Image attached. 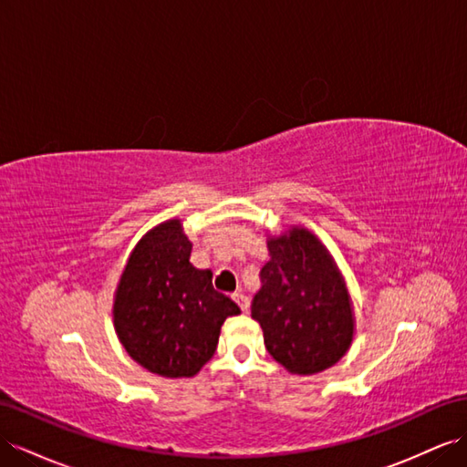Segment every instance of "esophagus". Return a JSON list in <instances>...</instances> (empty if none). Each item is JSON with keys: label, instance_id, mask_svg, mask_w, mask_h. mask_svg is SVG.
Here are the masks:
<instances>
[{"label": "esophagus", "instance_id": "obj_1", "mask_svg": "<svg viewBox=\"0 0 467 467\" xmlns=\"http://www.w3.org/2000/svg\"><path fill=\"white\" fill-rule=\"evenodd\" d=\"M234 300L237 302V306L242 308L244 312H247V310H249V298H247L245 295H242V293H235V295H234Z\"/></svg>", "mask_w": 467, "mask_h": 467}]
</instances>
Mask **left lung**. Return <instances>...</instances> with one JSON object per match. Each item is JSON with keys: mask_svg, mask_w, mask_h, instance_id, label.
<instances>
[{"mask_svg": "<svg viewBox=\"0 0 467 467\" xmlns=\"http://www.w3.org/2000/svg\"><path fill=\"white\" fill-rule=\"evenodd\" d=\"M269 261L251 302L265 348L295 375H314L346 356L354 339V306L334 257L306 228L267 239Z\"/></svg>", "mask_w": 467, "mask_h": 467, "instance_id": "left-lung-1", "label": "left lung"}]
</instances>
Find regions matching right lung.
<instances>
[{"label":"right lung","mask_w":467,"mask_h":467,"mask_svg":"<svg viewBox=\"0 0 467 467\" xmlns=\"http://www.w3.org/2000/svg\"><path fill=\"white\" fill-rule=\"evenodd\" d=\"M181 220L149 230L135 245L113 298L121 346L150 373L192 377L218 348L222 324L242 310L191 263Z\"/></svg>","instance_id":"obj_1"}]
</instances>
